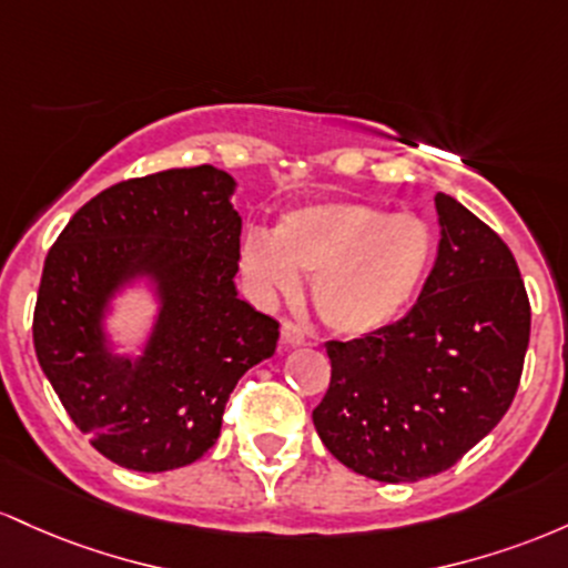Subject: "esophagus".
Returning <instances> with one entry per match:
<instances>
[{
  "instance_id": "obj_1",
  "label": "esophagus",
  "mask_w": 568,
  "mask_h": 568,
  "mask_svg": "<svg viewBox=\"0 0 568 568\" xmlns=\"http://www.w3.org/2000/svg\"><path fill=\"white\" fill-rule=\"evenodd\" d=\"M282 341L286 343V346H303V343H305V333H303L301 327H297V324L284 322V324H282Z\"/></svg>"
}]
</instances>
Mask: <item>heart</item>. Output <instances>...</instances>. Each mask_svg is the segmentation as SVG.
I'll list each match as a JSON object with an SVG mask.
<instances>
[{
	"instance_id": "b5f03b06",
	"label": "heart",
	"mask_w": 568,
	"mask_h": 568,
	"mask_svg": "<svg viewBox=\"0 0 568 568\" xmlns=\"http://www.w3.org/2000/svg\"><path fill=\"white\" fill-rule=\"evenodd\" d=\"M435 260V231L413 212L359 201L292 209L276 231L241 241L239 263L263 301L295 297L314 278L311 303L337 335L378 333L405 314Z\"/></svg>"
}]
</instances>
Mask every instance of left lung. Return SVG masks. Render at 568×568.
<instances>
[{
    "label": "left lung",
    "mask_w": 568,
    "mask_h": 568,
    "mask_svg": "<svg viewBox=\"0 0 568 568\" xmlns=\"http://www.w3.org/2000/svg\"><path fill=\"white\" fill-rule=\"evenodd\" d=\"M439 246L399 322L327 343L333 378L314 426L337 462L381 483L450 469L501 422L518 392L531 308L505 241L435 195Z\"/></svg>",
    "instance_id": "left-lung-1"
}]
</instances>
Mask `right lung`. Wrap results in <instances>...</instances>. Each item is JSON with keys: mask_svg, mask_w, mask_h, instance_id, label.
Wrapping results in <instances>:
<instances>
[{"mask_svg": "<svg viewBox=\"0 0 568 568\" xmlns=\"http://www.w3.org/2000/svg\"><path fill=\"white\" fill-rule=\"evenodd\" d=\"M235 180L214 165L118 182L63 227L42 267L34 352L69 418L110 462L169 473L216 443L227 397L276 354L278 322L241 301ZM142 285L156 303L139 355L105 318Z\"/></svg>", "mask_w": 568, "mask_h": 568, "instance_id": "obj_1", "label": "right lung"}]
</instances>
